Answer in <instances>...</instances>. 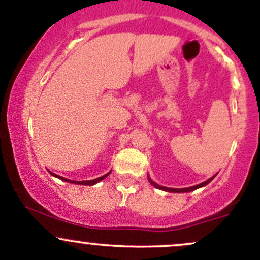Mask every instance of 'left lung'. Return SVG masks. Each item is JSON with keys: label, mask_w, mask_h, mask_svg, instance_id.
<instances>
[{"label": "left lung", "mask_w": 260, "mask_h": 260, "mask_svg": "<svg viewBox=\"0 0 260 260\" xmlns=\"http://www.w3.org/2000/svg\"><path fill=\"white\" fill-rule=\"evenodd\" d=\"M214 177H215V176H213V177L209 178L208 181L203 182V183H201V184H197V186L188 187V188H168V187H162V186H159V184H157V183H155L154 181H151V178H149V177H148V180H149V182H150L151 184H153V186H154L155 188H159V189L165 190V192H172V193H187V192H192V190L198 189V188H201V187L207 186L208 183H210V182L214 180Z\"/></svg>", "instance_id": "8db88e82"}]
</instances>
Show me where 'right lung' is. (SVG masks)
I'll list each match as a JSON object with an SVG mask.
<instances>
[{
	"label": "right lung",
	"mask_w": 260,
	"mask_h": 260,
	"mask_svg": "<svg viewBox=\"0 0 260 260\" xmlns=\"http://www.w3.org/2000/svg\"><path fill=\"white\" fill-rule=\"evenodd\" d=\"M50 172V171H49ZM50 174H51L52 176H55V177H57V178H59V180H62V181H64V182H70V183H76V184H82V186H92V184H95V183H98V182H100V181H103L104 178H106L107 176L110 175V172L109 174H106V175H104V176H101V177H99V178H95V180H90V181H72V180H67V178H64V177H61V176H58V175H55V174H52V172H50Z\"/></svg>",
	"instance_id": "obj_1"
}]
</instances>
